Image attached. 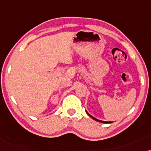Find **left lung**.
Instances as JSON below:
<instances>
[{
	"label": "left lung",
	"mask_w": 151,
	"mask_h": 151,
	"mask_svg": "<svg viewBox=\"0 0 151 151\" xmlns=\"http://www.w3.org/2000/svg\"><path fill=\"white\" fill-rule=\"evenodd\" d=\"M86 112H87V114H88V115H89L90 117L91 118H92V119H93L94 120H95V121H96V122H101V123H104V124H110V123H112V122H104V121H101V120H99V119H96V118H95V117H94L93 116H92L91 114H90L89 113H88V112H87V110H86Z\"/></svg>",
	"instance_id": "1"
}]
</instances>
